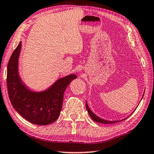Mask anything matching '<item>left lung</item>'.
Segmentation results:
<instances>
[{"label":"left lung","instance_id":"left-lung-1","mask_svg":"<svg viewBox=\"0 0 154 154\" xmlns=\"http://www.w3.org/2000/svg\"><path fill=\"white\" fill-rule=\"evenodd\" d=\"M86 109H87V111H88L89 115H90L91 118L93 119L94 121L97 122H100V123H103V124H114L116 122H120V121H108V120H103V119H101V118H99V117L96 116L91 111L90 109L88 108V104H87V103L86 104ZM124 120H125V119H124Z\"/></svg>","mask_w":154,"mask_h":154}]
</instances>
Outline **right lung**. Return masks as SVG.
I'll list each match as a JSON object with an SVG mask.
<instances>
[{
    "label": "right lung",
    "mask_w": 154,
    "mask_h": 154,
    "mask_svg": "<svg viewBox=\"0 0 154 154\" xmlns=\"http://www.w3.org/2000/svg\"><path fill=\"white\" fill-rule=\"evenodd\" d=\"M21 42L13 52L8 64L7 86L10 102L16 111L29 122L47 125L59 118L66 88L77 77L71 75L59 79L49 89L35 93L22 83L18 72Z\"/></svg>",
    "instance_id": "right-lung-1"
}]
</instances>
